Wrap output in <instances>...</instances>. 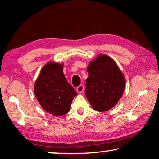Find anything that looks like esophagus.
<instances>
[{
	"label": "esophagus",
	"instance_id": "1",
	"mask_svg": "<svg viewBox=\"0 0 159 159\" xmlns=\"http://www.w3.org/2000/svg\"><path fill=\"white\" fill-rule=\"evenodd\" d=\"M83 90H84V86H83V85H80L79 86H78V87L76 88L77 93H81Z\"/></svg>",
	"mask_w": 159,
	"mask_h": 159
}]
</instances>
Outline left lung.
<instances>
[{
  "instance_id": "obj_1",
  "label": "left lung",
  "mask_w": 159,
  "mask_h": 159,
  "mask_svg": "<svg viewBox=\"0 0 159 159\" xmlns=\"http://www.w3.org/2000/svg\"><path fill=\"white\" fill-rule=\"evenodd\" d=\"M85 95L93 108L98 111H108L123 95L125 80L112 59L99 55L88 67Z\"/></svg>"
}]
</instances>
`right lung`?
I'll list each match as a JSON object with an SVG mask.
<instances>
[{"label": "right lung", "instance_id": "1", "mask_svg": "<svg viewBox=\"0 0 159 159\" xmlns=\"http://www.w3.org/2000/svg\"><path fill=\"white\" fill-rule=\"evenodd\" d=\"M34 91L38 101L47 112L55 116L68 113L77 93L67 82L62 64L48 63L36 80Z\"/></svg>", "mask_w": 159, "mask_h": 159}]
</instances>
